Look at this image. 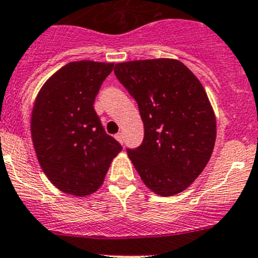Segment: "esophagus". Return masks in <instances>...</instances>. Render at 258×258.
<instances>
[{
  "mask_svg": "<svg viewBox=\"0 0 258 258\" xmlns=\"http://www.w3.org/2000/svg\"><path fill=\"white\" fill-rule=\"evenodd\" d=\"M114 137H116V140L119 142V144H123V135H122L121 132H119V134H117Z\"/></svg>",
  "mask_w": 258,
  "mask_h": 258,
  "instance_id": "esophagus-1",
  "label": "esophagus"
}]
</instances>
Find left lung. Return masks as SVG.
Wrapping results in <instances>:
<instances>
[{
  "label": "left lung",
  "instance_id": "obj_1",
  "mask_svg": "<svg viewBox=\"0 0 258 258\" xmlns=\"http://www.w3.org/2000/svg\"><path fill=\"white\" fill-rule=\"evenodd\" d=\"M114 75L136 100L145 137L127 148L142 181L160 196L184 191L206 167L216 117L199 79L172 58L116 63Z\"/></svg>",
  "mask_w": 258,
  "mask_h": 258
}]
</instances>
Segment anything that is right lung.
<instances>
[{"label": "right lung", "mask_w": 258, "mask_h": 258, "mask_svg": "<svg viewBox=\"0 0 258 258\" xmlns=\"http://www.w3.org/2000/svg\"><path fill=\"white\" fill-rule=\"evenodd\" d=\"M113 63L70 62L46 81L36 97L31 135L49 181L64 194L87 196L100 188L122 146L106 134L93 108Z\"/></svg>", "instance_id": "add662e5"}]
</instances>
